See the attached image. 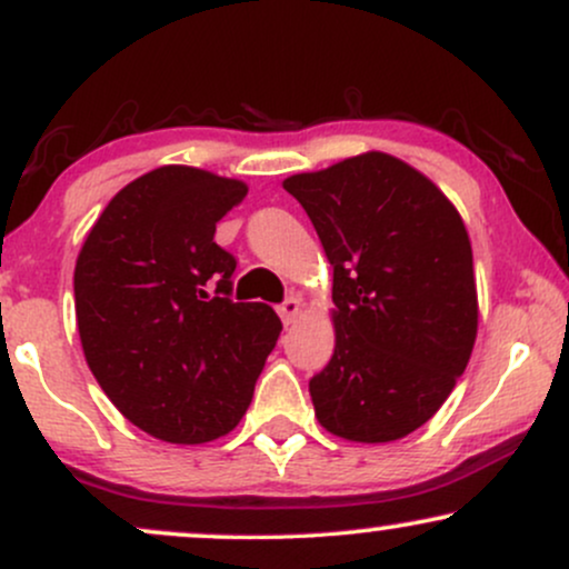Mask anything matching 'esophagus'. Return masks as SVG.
Instances as JSON below:
<instances>
[{
    "label": "esophagus",
    "instance_id": "34e87169",
    "mask_svg": "<svg viewBox=\"0 0 569 569\" xmlns=\"http://www.w3.org/2000/svg\"><path fill=\"white\" fill-rule=\"evenodd\" d=\"M299 312H302V302H299V297H293V293H291V297H286L283 302L278 305V316L283 318V323H286V326L297 321Z\"/></svg>",
    "mask_w": 569,
    "mask_h": 569
}]
</instances>
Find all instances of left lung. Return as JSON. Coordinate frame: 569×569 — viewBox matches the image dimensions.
I'll return each instance as SVG.
<instances>
[{
    "label": "left lung",
    "instance_id": "1",
    "mask_svg": "<svg viewBox=\"0 0 569 569\" xmlns=\"http://www.w3.org/2000/svg\"><path fill=\"white\" fill-rule=\"evenodd\" d=\"M335 267V356L310 380L329 433L385 443L452 393L479 326L466 224L420 171L367 152L283 181Z\"/></svg>",
    "mask_w": 569,
    "mask_h": 569
}]
</instances>
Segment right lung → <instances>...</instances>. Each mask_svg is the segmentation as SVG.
I'll return each mask as SVG.
<instances>
[{
    "mask_svg": "<svg viewBox=\"0 0 569 569\" xmlns=\"http://www.w3.org/2000/svg\"><path fill=\"white\" fill-rule=\"evenodd\" d=\"M246 192L243 181L162 166L109 200L77 257L88 367L154 439L202 443L230 433L283 329L270 305L232 302L238 259L213 240Z\"/></svg>",
    "mask_w": 569,
    "mask_h": 569,
    "instance_id": "right-lung-1",
    "label": "right lung"
}]
</instances>
